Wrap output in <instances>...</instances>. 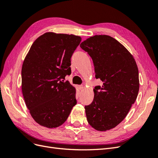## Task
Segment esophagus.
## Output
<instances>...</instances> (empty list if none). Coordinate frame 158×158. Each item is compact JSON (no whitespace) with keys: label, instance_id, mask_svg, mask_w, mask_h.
Masks as SVG:
<instances>
[{"label":"esophagus","instance_id":"34e87169","mask_svg":"<svg viewBox=\"0 0 158 158\" xmlns=\"http://www.w3.org/2000/svg\"><path fill=\"white\" fill-rule=\"evenodd\" d=\"M84 85H80V86H79V89H80V91H82L83 89H84Z\"/></svg>","mask_w":158,"mask_h":158}]
</instances>
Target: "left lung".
<instances>
[{"mask_svg": "<svg viewBox=\"0 0 158 158\" xmlns=\"http://www.w3.org/2000/svg\"><path fill=\"white\" fill-rule=\"evenodd\" d=\"M80 46L92 59L95 78L103 82L94 89L92 103L85 106L87 121L95 130H110L123 121L136 101L137 64L131 52L111 36L90 37Z\"/></svg>", "mask_w": 158, "mask_h": 158, "instance_id": "obj_1", "label": "left lung"}]
</instances>
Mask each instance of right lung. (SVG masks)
Returning <instances> with one entry per match:
<instances>
[{"label":"right lung","mask_w":158,"mask_h":158,"mask_svg":"<svg viewBox=\"0 0 158 158\" xmlns=\"http://www.w3.org/2000/svg\"><path fill=\"white\" fill-rule=\"evenodd\" d=\"M82 40L74 35L47 32L33 42L22 68V90L35 121L56 128L66 121L76 104V89L66 75L70 59Z\"/></svg>","instance_id":"1"}]
</instances>
